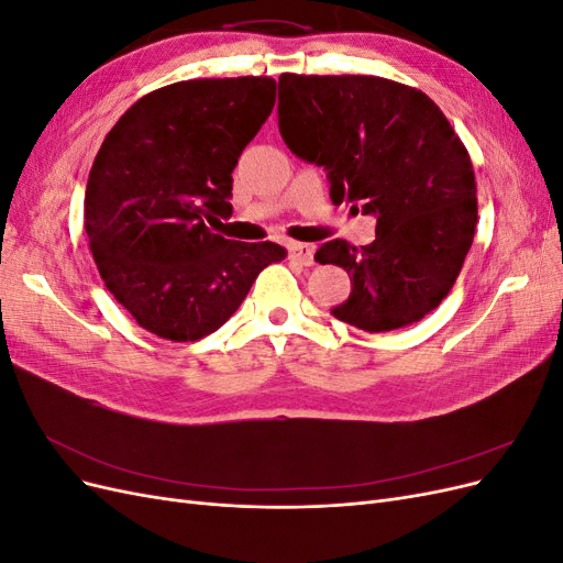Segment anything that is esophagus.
<instances>
[{
    "instance_id": "esophagus-1",
    "label": "esophagus",
    "mask_w": 563,
    "mask_h": 563,
    "mask_svg": "<svg viewBox=\"0 0 563 563\" xmlns=\"http://www.w3.org/2000/svg\"><path fill=\"white\" fill-rule=\"evenodd\" d=\"M286 249H288V258H291V261H296V263H300V265H305V267L314 265V249H312L310 244L288 242Z\"/></svg>"
}]
</instances>
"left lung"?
Here are the masks:
<instances>
[{"instance_id": "8db88e82", "label": "left lung", "mask_w": 563, "mask_h": 563, "mask_svg": "<svg viewBox=\"0 0 563 563\" xmlns=\"http://www.w3.org/2000/svg\"><path fill=\"white\" fill-rule=\"evenodd\" d=\"M288 150L323 166L333 203L378 218L376 240L321 244L314 261L347 269L331 314L383 333L420 321L449 296L476 228L467 147L430 96L373 75L279 77Z\"/></svg>"}]
</instances>
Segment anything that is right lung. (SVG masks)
<instances>
[{"mask_svg":"<svg viewBox=\"0 0 563 563\" xmlns=\"http://www.w3.org/2000/svg\"><path fill=\"white\" fill-rule=\"evenodd\" d=\"M277 100L272 77L187 79L119 117L93 159L84 228L117 302L139 327L195 343L236 312L279 244L213 232L232 172Z\"/></svg>","mask_w":563,"mask_h":563,"instance_id":"add662e5","label":"right lung"}]
</instances>
